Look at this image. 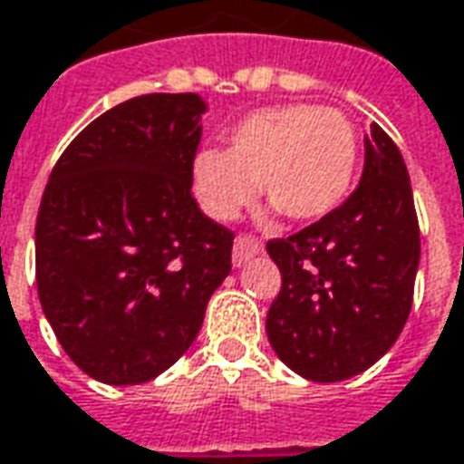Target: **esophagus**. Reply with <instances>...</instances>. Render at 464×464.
<instances>
[{
	"label": "esophagus",
	"instance_id": "obj_1",
	"mask_svg": "<svg viewBox=\"0 0 464 464\" xmlns=\"http://www.w3.org/2000/svg\"><path fill=\"white\" fill-rule=\"evenodd\" d=\"M261 248H264V243L258 241L256 236H248V233L238 236L236 243H233V266H243L248 258L261 254Z\"/></svg>",
	"mask_w": 464,
	"mask_h": 464
}]
</instances>
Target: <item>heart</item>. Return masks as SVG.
I'll return each mask as SVG.
<instances>
[{"mask_svg": "<svg viewBox=\"0 0 464 464\" xmlns=\"http://www.w3.org/2000/svg\"><path fill=\"white\" fill-rule=\"evenodd\" d=\"M356 170V132L342 110L266 108L243 118L226 150L193 160V193L216 221H233L256 198L255 183L294 221H316L346 198Z\"/></svg>", "mask_w": 464, "mask_h": 464, "instance_id": "obj_1", "label": "heart"}]
</instances>
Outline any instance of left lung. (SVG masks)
Here are the masks:
<instances>
[{"label":"left lung","instance_id":"obj_1","mask_svg":"<svg viewBox=\"0 0 464 464\" xmlns=\"http://www.w3.org/2000/svg\"><path fill=\"white\" fill-rule=\"evenodd\" d=\"M266 251L281 271L266 334L288 369L342 382L387 354L412 309L420 266L412 186L390 135L372 125L354 193Z\"/></svg>","mask_w":464,"mask_h":464}]
</instances>
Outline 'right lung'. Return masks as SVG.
Here are the masks:
<instances>
[{
	"instance_id": "obj_1",
	"label": "right lung",
	"mask_w": 464,
	"mask_h": 464,
	"mask_svg": "<svg viewBox=\"0 0 464 464\" xmlns=\"http://www.w3.org/2000/svg\"><path fill=\"white\" fill-rule=\"evenodd\" d=\"M203 112L196 92L132 97L52 168L37 291L57 342L97 382L142 384L173 367L231 274L233 231L190 193Z\"/></svg>"
}]
</instances>
